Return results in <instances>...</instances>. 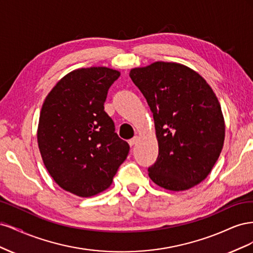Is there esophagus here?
I'll return each mask as SVG.
<instances>
[{
  "label": "esophagus",
  "instance_id": "esophagus-1",
  "mask_svg": "<svg viewBox=\"0 0 253 253\" xmlns=\"http://www.w3.org/2000/svg\"><path fill=\"white\" fill-rule=\"evenodd\" d=\"M138 140H139V137L138 136H135L134 138H132L131 140H128V144L131 145V147H133L134 144H136L137 142H138Z\"/></svg>",
  "mask_w": 253,
  "mask_h": 253
}]
</instances>
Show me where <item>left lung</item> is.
Returning <instances> with one entry per match:
<instances>
[{"mask_svg":"<svg viewBox=\"0 0 253 253\" xmlns=\"http://www.w3.org/2000/svg\"><path fill=\"white\" fill-rule=\"evenodd\" d=\"M154 118L158 157L149 176L159 187L183 191L202 182L223 150L225 121L213 89L202 76L175 62L132 68Z\"/></svg>","mask_w":253,"mask_h":253,"instance_id":"obj_1","label":"left lung"}]
</instances>
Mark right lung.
<instances>
[{
  "label": "right lung",
  "instance_id": "add662e5",
  "mask_svg": "<svg viewBox=\"0 0 253 253\" xmlns=\"http://www.w3.org/2000/svg\"><path fill=\"white\" fill-rule=\"evenodd\" d=\"M120 72L104 66L65 75L42 105L38 145L48 173L63 190L90 197L108 189L129 145L104 112L108 90Z\"/></svg>",
  "mask_w": 253,
  "mask_h": 253
}]
</instances>
